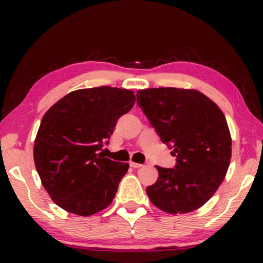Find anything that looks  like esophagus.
Wrapping results in <instances>:
<instances>
[{"label": "esophagus", "mask_w": 263, "mask_h": 263, "mask_svg": "<svg viewBox=\"0 0 263 263\" xmlns=\"http://www.w3.org/2000/svg\"><path fill=\"white\" fill-rule=\"evenodd\" d=\"M130 166L134 167V168H139V167H141L142 165L139 164V163H134V161H130Z\"/></svg>", "instance_id": "34e87169"}]
</instances>
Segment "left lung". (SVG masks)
<instances>
[{"label":"left lung","mask_w":263,"mask_h":263,"mask_svg":"<svg viewBox=\"0 0 263 263\" xmlns=\"http://www.w3.org/2000/svg\"><path fill=\"white\" fill-rule=\"evenodd\" d=\"M136 100L177 157L174 168L157 166L159 177L146 189L151 202L171 214L203 206L224 181L231 159L232 140L222 111L196 89H139Z\"/></svg>","instance_id":"left-lung-1"}]
</instances>
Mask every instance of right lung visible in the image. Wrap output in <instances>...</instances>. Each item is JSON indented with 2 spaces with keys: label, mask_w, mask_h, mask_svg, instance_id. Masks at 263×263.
Returning <instances> with one entry per match:
<instances>
[{
  "label": "right lung",
  "mask_w": 263,
  "mask_h": 263,
  "mask_svg": "<svg viewBox=\"0 0 263 263\" xmlns=\"http://www.w3.org/2000/svg\"><path fill=\"white\" fill-rule=\"evenodd\" d=\"M134 104L130 89L102 86L68 93L46 111L33 158L42 184L57 206L88 217L112 202L129 164L104 158L98 151Z\"/></svg>",
  "instance_id": "add662e5"
}]
</instances>
